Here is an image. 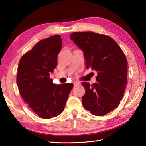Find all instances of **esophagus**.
Returning a JSON list of instances; mask_svg holds the SVG:
<instances>
[{
    "label": "esophagus",
    "mask_w": 146,
    "mask_h": 146,
    "mask_svg": "<svg viewBox=\"0 0 146 146\" xmlns=\"http://www.w3.org/2000/svg\"><path fill=\"white\" fill-rule=\"evenodd\" d=\"M80 82H76L74 83V86H76L78 85H80Z\"/></svg>",
    "instance_id": "1"
}]
</instances>
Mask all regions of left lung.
Instances as JSON below:
<instances>
[{
	"label": "left lung",
	"instance_id": "obj_1",
	"mask_svg": "<svg viewBox=\"0 0 146 146\" xmlns=\"http://www.w3.org/2000/svg\"><path fill=\"white\" fill-rule=\"evenodd\" d=\"M70 39L83 51L86 68L97 71V82L82 83L85 89L82 104L86 110L104 116L119 105L127 82V61L120 46L107 35L75 32Z\"/></svg>",
	"mask_w": 146,
	"mask_h": 146
}]
</instances>
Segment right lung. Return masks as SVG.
<instances>
[{"label": "right lung", "instance_id": "add662e5", "mask_svg": "<svg viewBox=\"0 0 146 146\" xmlns=\"http://www.w3.org/2000/svg\"><path fill=\"white\" fill-rule=\"evenodd\" d=\"M62 46L60 35L42 39L21 57L17 85L21 97L42 119H51L64 110L73 83L56 85L49 78L57 66Z\"/></svg>", "mask_w": 146, "mask_h": 146}]
</instances>
